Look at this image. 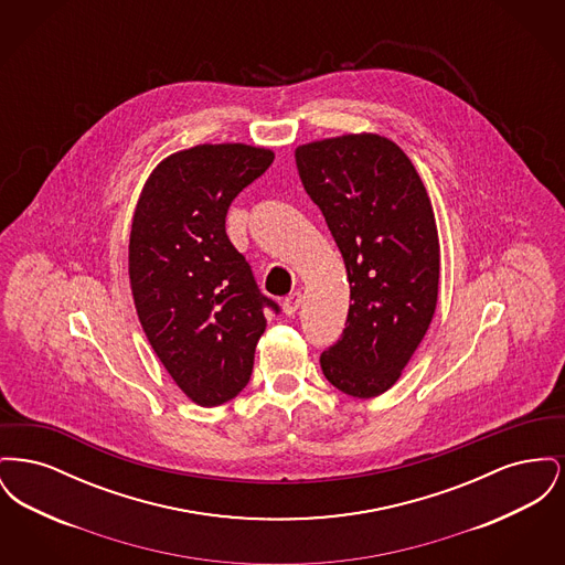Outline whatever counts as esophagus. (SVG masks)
<instances>
[{
    "mask_svg": "<svg viewBox=\"0 0 565 565\" xmlns=\"http://www.w3.org/2000/svg\"><path fill=\"white\" fill-rule=\"evenodd\" d=\"M300 302H302V295L300 292H292V295L286 296L284 298V313L286 316H295L298 307H300Z\"/></svg>",
    "mask_w": 565,
    "mask_h": 565,
    "instance_id": "esophagus-1",
    "label": "esophagus"
}]
</instances>
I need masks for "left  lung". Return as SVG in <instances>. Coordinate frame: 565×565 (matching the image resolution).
<instances>
[{
  "label": "left lung",
  "mask_w": 565,
  "mask_h": 565,
  "mask_svg": "<svg viewBox=\"0 0 565 565\" xmlns=\"http://www.w3.org/2000/svg\"><path fill=\"white\" fill-rule=\"evenodd\" d=\"M295 157L350 279L348 322L320 355L323 376L348 396L375 398L398 381L436 309L440 245L430 196L408 157L381 135L311 141Z\"/></svg>",
  "instance_id": "left-lung-1"
}]
</instances>
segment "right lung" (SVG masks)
Wrapping results in <instances>:
<instances>
[{
    "mask_svg": "<svg viewBox=\"0 0 565 565\" xmlns=\"http://www.w3.org/2000/svg\"><path fill=\"white\" fill-rule=\"evenodd\" d=\"M275 154L245 143H201L157 164L139 194L129 277L141 328L192 403L217 406L247 385L265 307L247 260L226 235L233 199Z\"/></svg>",
    "mask_w": 565,
    "mask_h": 565,
    "instance_id": "add662e5",
    "label": "right lung"
}]
</instances>
